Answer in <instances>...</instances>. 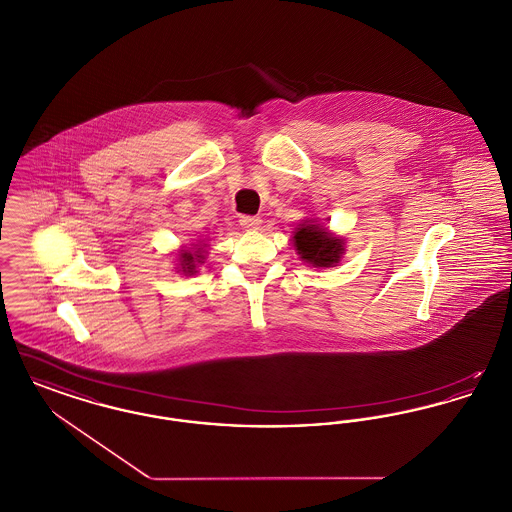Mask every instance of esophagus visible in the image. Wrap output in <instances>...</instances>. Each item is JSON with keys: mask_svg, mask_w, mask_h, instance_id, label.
<instances>
[{"mask_svg": "<svg viewBox=\"0 0 512 512\" xmlns=\"http://www.w3.org/2000/svg\"><path fill=\"white\" fill-rule=\"evenodd\" d=\"M240 224L244 226L245 230H259L261 224H263V220H261V217H249V215H245V217L240 219Z\"/></svg>", "mask_w": 512, "mask_h": 512, "instance_id": "obj_1", "label": "esophagus"}]
</instances>
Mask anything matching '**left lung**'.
Wrapping results in <instances>:
<instances>
[{"label":"left lung","mask_w":512,"mask_h":512,"mask_svg":"<svg viewBox=\"0 0 512 512\" xmlns=\"http://www.w3.org/2000/svg\"><path fill=\"white\" fill-rule=\"evenodd\" d=\"M292 244L299 259L309 267H336L345 255V238L328 230L318 219L301 220L293 228Z\"/></svg>","instance_id":"left-lung-1"}]
</instances>
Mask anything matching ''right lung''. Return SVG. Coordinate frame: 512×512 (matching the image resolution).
<instances>
[{
  "label": "right lung",
  "instance_id": "obj_1",
  "mask_svg": "<svg viewBox=\"0 0 512 512\" xmlns=\"http://www.w3.org/2000/svg\"><path fill=\"white\" fill-rule=\"evenodd\" d=\"M209 244H205V238H197L194 244L182 245L174 257L176 272L184 276H192L197 272V267L205 263Z\"/></svg>",
  "mask_w": 512,
  "mask_h": 512
}]
</instances>
